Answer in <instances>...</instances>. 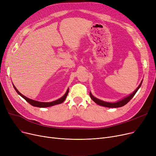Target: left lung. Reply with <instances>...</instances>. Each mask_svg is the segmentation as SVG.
Here are the masks:
<instances>
[{
  "instance_id": "8db88e82",
  "label": "left lung",
  "mask_w": 156,
  "mask_h": 156,
  "mask_svg": "<svg viewBox=\"0 0 156 156\" xmlns=\"http://www.w3.org/2000/svg\"><path fill=\"white\" fill-rule=\"evenodd\" d=\"M142 82H143V80L141 81V83L140 84V85L137 87V88L131 94L124 98H123L122 100H121L115 102V103H110V102H107V101L100 100L99 99L96 98H95L94 96H93V94H92L90 93V96L91 98V99L93 100L96 103H97L98 105L103 106V107H109V108H118V107H123L125 105H126V103H127L132 98L134 97V96L136 94L138 89L140 88L141 85L142 84Z\"/></svg>"
}]
</instances>
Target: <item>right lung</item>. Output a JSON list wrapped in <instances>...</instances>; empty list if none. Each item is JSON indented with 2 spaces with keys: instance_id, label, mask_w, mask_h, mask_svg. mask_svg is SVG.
I'll use <instances>...</instances> for the list:
<instances>
[{
  "instance_id": "add662e5",
  "label": "right lung",
  "mask_w": 156,
  "mask_h": 156,
  "mask_svg": "<svg viewBox=\"0 0 156 156\" xmlns=\"http://www.w3.org/2000/svg\"><path fill=\"white\" fill-rule=\"evenodd\" d=\"M13 87L15 89L16 92L18 93L20 96H22L23 98H24L26 101H27L30 104H31V105L34 106V107H41V108H44V107H51V106H53L57 104H60V103H62V102H63L66 98V97L69 93V89L67 90L66 94L63 95L62 98H60V99L51 101V102H41V101H35L31 99L28 98L26 97L25 96H24L23 94H22L20 92H19V90L16 89V88L15 87V85H13Z\"/></svg>"
}]
</instances>
